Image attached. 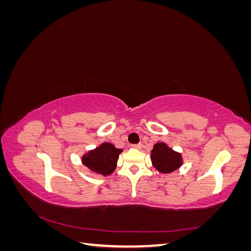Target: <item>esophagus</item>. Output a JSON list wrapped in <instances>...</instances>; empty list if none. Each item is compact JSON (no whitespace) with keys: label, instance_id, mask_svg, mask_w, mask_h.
<instances>
[{"label":"esophagus","instance_id":"esophagus-1","mask_svg":"<svg viewBox=\"0 0 251 251\" xmlns=\"http://www.w3.org/2000/svg\"><path fill=\"white\" fill-rule=\"evenodd\" d=\"M132 147H133L134 149H138V150H139V149H141L142 146H141V143H138V144H133Z\"/></svg>","mask_w":251,"mask_h":251}]
</instances>
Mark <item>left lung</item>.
<instances>
[{
    "instance_id": "obj_1",
    "label": "left lung",
    "mask_w": 251,
    "mask_h": 251,
    "mask_svg": "<svg viewBox=\"0 0 251 251\" xmlns=\"http://www.w3.org/2000/svg\"><path fill=\"white\" fill-rule=\"evenodd\" d=\"M153 168L161 174H170L183 164V158L178 151L171 149L165 142H157L151 151Z\"/></svg>"
}]
</instances>
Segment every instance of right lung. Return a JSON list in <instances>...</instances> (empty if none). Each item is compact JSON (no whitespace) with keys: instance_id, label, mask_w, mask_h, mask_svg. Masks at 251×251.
<instances>
[{"instance_id":"add662e5","label":"right lung","mask_w":251,"mask_h":251,"mask_svg":"<svg viewBox=\"0 0 251 251\" xmlns=\"http://www.w3.org/2000/svg\"><path fill=\"white\" fill-rule=\"evenodd\" d=\"M120 153H123L121 149L115 148L110 142H103L94 150L83 154L81 163L93 174L107 177L115 171Z\"/></svg>"}]
</instances>
